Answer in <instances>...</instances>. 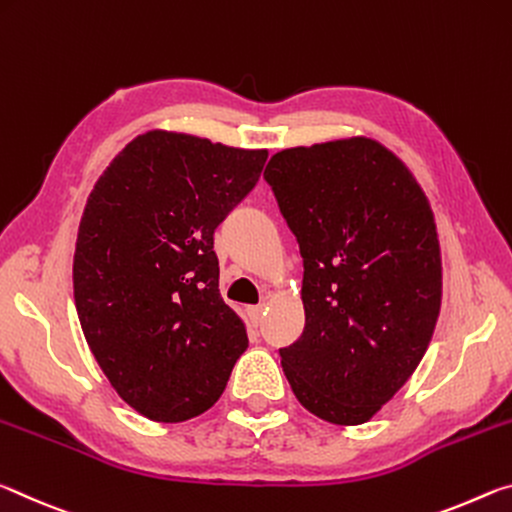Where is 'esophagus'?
Returning <instances> with one entry per match:
<instances>
[{
    "label": "esophagus",
    "instance_id": "34e87169",
    "mask_svg": "<svg viewBox=\"0 0 512 512\" xmlns=\"http://www.w3.org/2000/svg\"><path fill=\"white\" fill-rule=\"evenodd\" d=\"M247 315H249L251 324H254V326H261V324H263L265 308H263V306H251V308H247Z\"/></svg>",
    "mask_w": 512,
    "mask_h": 512
}]
</instances>
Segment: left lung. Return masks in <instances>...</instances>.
<instances>
[{
    "label": "left lung",
    "mask_w": 512,
    "mask_h": 512,
    "mask_svg": "<svg viewBox=\"0 0 512 512\" xmlns=\"http://www.w3.org/2000/svg\"><path fill=\"white\" fill-rule=\"evenodd\" d=\"M304 258V333L281 367L308 413L356 426L417 370L442 301L435 217L420 183L365 136L290 147L265 167Z\"/></svg>",
    "instance_id": "1"
}]
</instances>
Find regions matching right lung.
<instances>
[{
  "label": "right lung",
  "mask_w": 512,
  "mask_h": 512,
  "mask_svg": "<svg viewBox=\"0 0 512 512\" xmlns=\"http://www.w3.org/2000/svg\"><path fill=\"white\" fill-rule=\"evenodd\" d=\"M265 161L267 149L154 129L133 138L90 192L74 304L106 379L147 420L206 413L249 347L245 322L220 295L213 233Z\"/></svg>",
  "instance_id": "obj_1"
}]
</instances>
